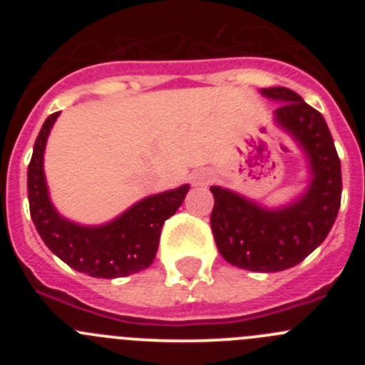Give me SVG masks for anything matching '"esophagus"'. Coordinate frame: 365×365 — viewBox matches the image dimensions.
Wrapping results in <instances>:
<instances>
[{
  "mask_svg": "<svg viewBox=\"0 0 365 365\" xmlns=\"http://www.w3.org/2000/svg\"><path fill=\"white\" fill-rule=\"evenodd\" d=\"M190 180H192L193 186H205L212 180V173L208 170H195V172L190 175Z\"/></svg>",
  "mask_w": 365,
  "mask_h": 365,
  "instance_id": "34e87169",
  "label": "esophagus"
}]
</instances>
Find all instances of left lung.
Listing matches in <instances>:
<instances>
[{"label":"left lung","instance_id":"8db88e82","mask_svg":"<svg viewBox=\"0 0 365 365\" xmlns=\"http://www.w3.org/2000/svg\"><path fill=\"white\" fill-rule=\"evenodd\" d=\"M261 95L279 102L274 120L305 153L311 182L296 201L279 208H265L232 190L210 186V225L219 252L230 265L279 272L298 265L331 232L340 210L341 170L322 113L287 87H267Z\"/></svg>","mask_w":365,"mask_h":365}]
</instances>
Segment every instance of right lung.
<instances>
[{"mask_svg": "<svg viewBox=\"0 0 365 365\" xmlns=\"http://www.w3.org/2000/svg\"><path fill=\"white\" fill-rule=\"evenodd\" d=\"M58 115L53 113L41 125L27 170L29 206L38 234L63 263L93 278H122L148 269L159 248L164 221L182 205L190 186L144 197L100 227L62 217L51 202L43 173L45 144Z\"/></svg>", "mask_w": 365, "mask_h": 365, "instance_id": "obj_1", "label": "right lung"}]
</instances>
